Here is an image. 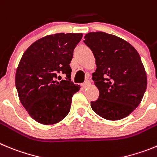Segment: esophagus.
<instances>
[{
  "label": "esophagus",
  "instance_id": "obj_1",
  "mask_svg": "<svg viewBox=\"0 0 157 157\" xmlns=\"http://www.w3.org/2000/svg\"><path fill=\"white\" fill-rule=\"evenodd\" d=\"M90 80H86V81L84 83H82V87H84V88H86V87L90 86Z\"/></svg>",
  "mask_w": 157,
  "mask_h": 157
}]
</instances>
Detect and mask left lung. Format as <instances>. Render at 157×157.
Returning <instances> with one entry per match:
<instances>
[{
    "instance_id": "left-lung-1",
    "label": "left lung",
    "mask_w": 157,
    "mask_h": 157,
    "mask_svg": "<svg viewBox=\"0 0 157 157\" xmlns=\"http://www.w3.org/2000/svg\"><path fill=\"white\" fill-rule=\"evenodd\" d=\"M93 51L96 70L93 80L100 91L91 107L103 118L126 117L138 107L147 86V77L137 50L123 39L103 32L85 36Z\"/></svg>"
}]
</instances>
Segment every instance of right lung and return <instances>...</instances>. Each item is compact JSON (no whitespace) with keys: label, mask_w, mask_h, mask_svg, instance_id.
Segmentation results:
<instances>
[{"label":"right lung","mask_w":157,"mask_h":157,"mask_svg":"<svg viewBox=\"0 0 157 157\" xmlns=\"http://www.w3.org/2000/svg\"><path fill=\"white\" fill-rule=\"evenodd\" d=\"M82 33H57L40 39L23 54L15 75V86L29 114L43 124L61 121L79 90L71 82L70 63ZM61 74L66 79L61 80ZM57 80H60L58 82Z\"/></svg>","instance_id":"1"}]
</instances>
